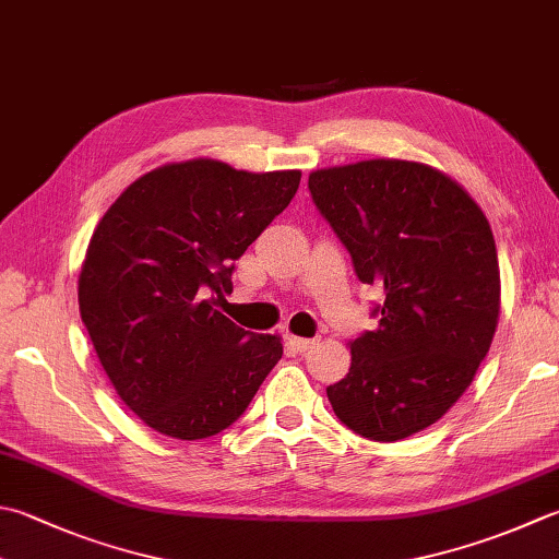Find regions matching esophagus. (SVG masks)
<instances>
[{
    "label": "esophagus",
    "instance_id": "34e87169",
    "mask_svg": "<svg viewBox=\"0 0 559 559\" xmlns=\"http://www.w3.org/2000/svg\"><path fill=\"white\" fill-rule=\"evenodd\" d=\"M288 344L295 348V352H310V348L317 344V338H305V336H288Z\"/></svg>",
    "mask_w": 559,
    "mask_h": 559
}]
</instances>
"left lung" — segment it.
<instances>
[{
  "label": "left lung",
  "mask_w": 559,
  "mask_h": 559,
  "mask_svg": "<svg viewBox=\"0 0 559 559\" xmlns=\"http://www.w3.org/2000/svg\"><path fill=\"white\" fill-rule=\"evenodd\" d=\"M310 193L360 283L385 295L378 326L352 342L332 409L370 441L439 421L473 382L497 332L501 281L483 207L448 174L364 159L310 174Z\"/></svg>",
  "instance_id": "8db88e82"
}]
</instances>
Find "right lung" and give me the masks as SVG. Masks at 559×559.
<instances>
[{
  "label": "right lung",
  "instance_id": "obj_1",
  "mask_svg": "<svg viewBox=\"0 0 559 559\" xmlns=\"http://www.w3.org/2000/svg\"><path fill=\"white\" fill-rule=\"evenodd\" d=\"M300 177L171 162L98 221L76 283L80 314L118 397L150 429L179 441L221 433L281 360L278 334L245 332L215 305Z\"/></svg>",
  "mask_w": 559,
  "mask_h": 559
}]
</instances>
